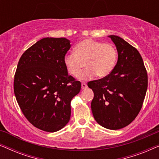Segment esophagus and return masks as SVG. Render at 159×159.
Masks as SVG:
<instances>
[{
    "mask_svg": "<svg viewBox=\"0 0 159 159\" xmlns=\"http://www.w3.org/2000/svg\"><path fill=\"white\" fill-rule=\"evenodd\" d=\"M88 88V85H87V84L85 82H82V90H84V89H86Z\"/></svg>",
    "mask_w": 159,
    "mask_h": 159,
    "instance_id": "obj_1",
    "label": "esophagus"
}]
</instances>
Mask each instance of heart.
<instances>
[{"label": "heart", "instance_id": "heart-1", "mask_svg": "<svg viewBox=\"0 0 159 159\" xmlns=\"http://www.w3.org/2000/svg\"><path fill=\"white\" fill-rule=\"evenodd\" d=\"M117 60V51L110 43H103L87 39L76 45L75 53L64 56V65L68 72L78 77L84 63L87 69L80 75V79L89 80L95 77L103 78L114 69Z\"/></svg>", "mask_w": 159, "mask_h": 159}]
</instances>
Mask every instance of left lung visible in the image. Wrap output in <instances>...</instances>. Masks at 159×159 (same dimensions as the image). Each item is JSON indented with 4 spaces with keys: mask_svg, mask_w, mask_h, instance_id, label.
<instances>
[{
    "mask_svg": "<svg viewBox=\"0 0 159 159\" xmlns=\"http://www.w3.org/2000/svg\"><path fill=\"white\" fill-rule=\"evenodd\" d=\"M118 61L109 75L88 82L94 93L91 109L95 121L109 129L129 125L141 110L148 88V74L135 48L120 37L110 35Z\"/></svg>",
    "mask_w": 159,
    "mask_h": 159,
    "instance_id": "8db88e82",
    "label": "left lung"
}]
</instances>
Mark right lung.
Instances as JSON below:
<instances>
[{"instance_id": "right-lung-1", "label": "right lung", "mask_w": 159, "mask_h": 159, "mask_svg": "<svg viewBox=\"0 0 159 159\" xmlns=\"http://www.w3.org/2000/svg\"><path fill=\"white\" fill-rule=\"evenodd\" d=\"M64 38H45L21 56L14 75L16 99L26 119L43 131L62 129L71 116V101L81 82L69 75L64 59L70 49Z\"/></svg>"}]
</instances>
